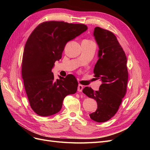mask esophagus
<instances>
[{"label":"esophagus","mask_w":150,"mask_h":150,"mask_svg":"<svg viewBox=\"0 0 150 150\" xmlns=\"http://www.w3.org/2000/svg\"><path fill=\"white\" fill-rule=\"evenodd\" d=\"M83 86L81 85V84H79L78 85V91L79 92H82L83 89Z\"/></svg>","instance_id":"esophagus-1"}]
</instances>
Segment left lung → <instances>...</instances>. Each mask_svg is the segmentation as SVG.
Segmentation results:
<instances>
[{"mask_svg":"<svg viewBox=\"0 0 150 150\" xmlns=\"http://www.w3.org/2000/svg\"><path fill=\"white\" fill-rule=\"evenodd\" d=\"M94 36L99 46L98 60L94 68V77L103 84L99 91L85 87L83 92L96 100V111L89 115L93 120L103 122L114 116L126 93L128 80L127 58L116 35L96 27Z\"/></svg>","mask_w":150,"mask_h":150,"instance_id":"left-lung-1","label":"left lung"}]
</instances>
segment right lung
<instances>
[{"label":"right lung","instance_id":"1","mask_svg":"<svg viewBox=\"0 0 150 150\" xmlns=\"http://www.w3.org/2000/svg\"><path fill=\"white\" fill-rule=\"evenodd\" d=\"M87 29L83 24L51 21L38 25L29 35L22 56V76L30 106L37 115L56 114L67 95L76 93L75 76L55 79L52 68L61 59L66 43Z\"/></svg>","mask_w":150,"mask_h":150}]
</instances>
